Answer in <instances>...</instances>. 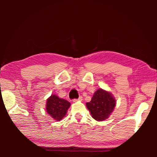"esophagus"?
I'll return each mask as SVG.
<instances>
[{
	"label": "esophagus",
	"instance_id": "esophagus-1",
	"mask_svg": "<svg viewBox=\"0 0 157 157\" xmlns=\"http://www.w3.org/2000/svg\"><path fill=\"white\" fill-rule=\"evenodd\" d=\"M82 96H79L78 99H74L73 102H77V101H82Z\"/></svg>",
	"mask_w": 157,
	"mask_h": 157
}]
</instances>
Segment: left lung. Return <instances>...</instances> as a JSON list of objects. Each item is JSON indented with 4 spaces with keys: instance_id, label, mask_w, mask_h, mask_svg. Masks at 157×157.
I'll return each mask as SVG.
<instances>
[{
    "instance_id": "left-lung-1",
    "label": "left lung",
    "mask_w": 157,
    "mask_h": 157,
    "mask_svg": "<svg viewBox=\"0 0 157 157\" xmlns=\"http://www.w3.org/2000/svg\"><path fill=\"white\" fill-rule=\"evenodd\" d=\"M91 116L95 120L103 121L107 119L116 106V100L110 93L99 89L95 92L91 100L86 103Z\"/></svg>"
}]
</instances>
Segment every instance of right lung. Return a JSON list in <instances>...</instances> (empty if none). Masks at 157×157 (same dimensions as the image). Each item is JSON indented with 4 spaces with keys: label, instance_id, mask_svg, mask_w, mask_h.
Returning <instances> with one entry per match:
<instances>
[{
    "label": "right lung",
    "instance_id": "right-lung-1",
    "mask_svg": "<svg viewBox=\"0 0 157 157\" xmlns=\"http://www.w3.org/2000/svg\"><path fill=\"white\" fill-rule=\"evenodd\" d=\"M71 103L64 99L59 98L55 95L48 98L46 102L47 113L55 121H62L65 116Z\"/></svg>",
    "mask_w": 157,
    "mask_h": 157
}]
</instances>
